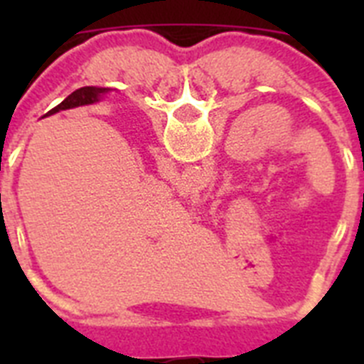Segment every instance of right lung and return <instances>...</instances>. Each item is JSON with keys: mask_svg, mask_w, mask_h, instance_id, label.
<instances>
[{"mask_svg": "<svg viewBox=\"0 0 364 364\" xmlns=\"http://www.w3.org/2000/svg\"><path fill=\"white\" fill-rule=\"evenodd\" d=\"M104 92H107V89H104V87H82V89H78V91H74L73 95L67 96L62 104L56 105V107H54L53 111L47 112V114H54V112L65 111V109L80 107V105L95 104Z\"/></svg>", "mask_w": 364, "mask_h": 364, "instance_id": "obj_1", "label": "right lung"}]
</instances>
